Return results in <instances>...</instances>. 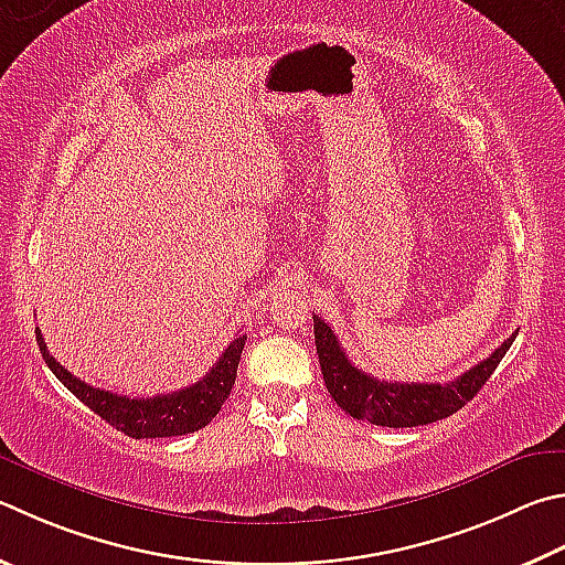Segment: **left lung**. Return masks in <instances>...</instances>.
I'll use <instances>...</instances> for the list:
<instances>
[{"instance_id":"obj_1","label":"left lung","mask_w":565,"mask_h":565,"mask_svg":"<svg viewBox=\"0 0 565 565\" xmlns=\"http://www.w3.org/2000/svg\"><path fill=\"white\" fill-rule=\"evenodd\" d=\"M516 333H511L487 361L469 367L452 383H387L348 361L331 326L313 316L316 353L328 393L351 417L381 427H417L455 415L497 371Z\"/></svg>"}]
</instances>
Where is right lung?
I'll return each mask as SVG.
<instances>
[{
    "instance_id": "obj_1",
    "label": "right lung",
    "mask_w": 565,
    "mask_h": 565,
    "mask_svg": "<svg viewBox=\"0 0 565 565\" xmlns=\"http://www.w3.org/2000/svg\"><path fill=\"white\" fill-rule=\"evenodd\" d=\"M244 341H247V335L234 338V341L224 348L220 361L212 365V371L190 387L156 397H128L94 387L78 381L76 375H71L66 367L46 351L44 338H41L36 328L39 351L44 355L51 373H54L81 403L104 417L108 425L136 439L190 435L198 433L204 425H210L212 419L217 417L224 399L230 397L234 381H237V365Z\"/></svg>"
}]
</instances>
